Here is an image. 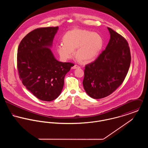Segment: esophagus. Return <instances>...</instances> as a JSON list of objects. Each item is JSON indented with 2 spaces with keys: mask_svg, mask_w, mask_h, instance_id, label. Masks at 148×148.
I'll use <instances>...</instances> for the list:
<instances>
[{
  "mask_svg": "<svg viewBox=\"0 0 148 148\" xmlns=\"http://www.w3.org/2000/svg\"><path fill=\"white\" fill-rule=\"evenodd\" d=\"M80 66H79L78 65L75 64L73 66H72V69H76V68H80Z\"/></svg>",
  "mask_w": 148,
  "mask_h": 148,
  "instance_id": "obj_1",
  "label": "esophagus"
}]
</instances>
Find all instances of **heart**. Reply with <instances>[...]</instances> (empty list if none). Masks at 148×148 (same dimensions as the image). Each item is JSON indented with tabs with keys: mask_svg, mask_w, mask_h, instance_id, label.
I'll return each mask as SVG.
<instances>
[{
	"mask_svg": "<svg viewBox=\"0 0 148 148\" xmlns=\"http://www.w3.org/2000/svg\"><path fill=\"white\" fill-rule=\"evenodd\" d=\"M62 41L63 45L57 47L60 56L63 60L69 59L75 51V57L84 63L95 60L103 46V39L99 34L82 29L67 31L64 35Z\"/></svg>",
	"mask_w": 148,
	"mask_h": 148,
	"instance_id": "obj_1",
	"label": "heart"
}]
</instances>
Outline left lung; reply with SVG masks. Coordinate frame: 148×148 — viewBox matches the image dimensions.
<instances>
[{
  "label": "left lung",
  "instance_id": "8db88e82",
  "mask_svg": "<svg viewBox=\"0 0 148 148\" xmlns=\"http://www.w3.org/2000/svg\"><path fill=\"white\" fill-rule=\"evenodd\" d=\"M108 29L110 39L106 49L85 66L83 86L86 93L95 99L110 95L121 85L131 62L127 40L112 28Z\"/></svg>",
  "mask_w": 148,
  "mask_h": 148
}]
</instances>
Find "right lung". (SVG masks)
<instances>
[{"mask_svg":"<svg viewBox=\"0 0 148 148\" xmlns=\"http://www.w3.org/2000/svg\"><path fill=\"white\" fill-rule=\"evenodd\" d=\"M58 27L36 28L20 42L17 67L23 84L36 97L52 101L60 95L64 77L73 66L58 61L48 48L52 45Z\"/></svg>","mask_w":148,"mask_h":148,"instance_id":"obj_1","label":"right lung"}]
</instances>
